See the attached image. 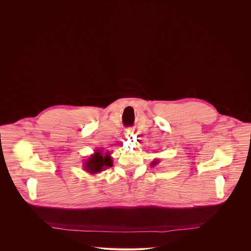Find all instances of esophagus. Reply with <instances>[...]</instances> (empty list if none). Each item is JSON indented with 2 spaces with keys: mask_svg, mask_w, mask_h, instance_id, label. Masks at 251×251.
<instances>
[{
  "mask_svg": "<svg viewBox=\"0 0 251 251\" xmlns=\"http://www.w3.org/2000/svg\"><path fill=\"white\" fill-rule=\"evenodd\" d=\"M133 133H134V130H133V129H131V128L127 129V131H126V135L131 136V135H133Z\"/></svg>",
  "mask_w": 251,
  "mask_h": 251,
  "instance_id": "esophagus-1",
  "label": "esophagus"
}]
</instances>
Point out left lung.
Segmentation results:
<instances>
[{"label":"left lung","mask_w":251,"mask_h":251,"mask_svg":"<svg viewBox=\"0 0 251 251\" xmlns=\"http://www.w3.org/2000/svg\"><path fill=\"white\" fill-rule=\"evenodd\" d=\"M155 164H157V162H156V161H154V162L152 163V166H153V165H155Z\"/></svg>","instance_id":"1"}]
</instances>
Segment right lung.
Returning a JSON list of instances; mask_svg holds the SVG:
<instances>
[{
  "label": "right lung",
  "mask_w": 251,
  "mask_h": 251,
  "mask_svg": "<svg viewBox=\"0 0 251 251\" xmlns=\"http://www.w3.org/2000/svg\"><path fill=\"white\" fill-rule=\"evenodd\" d=\"M84 168L88 173L97 174L101 172L105 168H109L113 166L112 157L109 152L105 153L104 155L101 153L100 151H97L95 154L90 155L89 159L85 162Z\"/></svg>",
  "instance_id": "add662e5"
}]
</instances>
